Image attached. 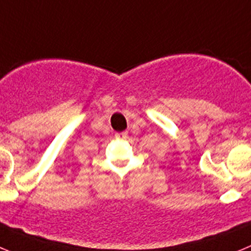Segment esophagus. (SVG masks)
Masks as SVG:
<instances>
[{
	"label": "esophagus",
	"mask_w": 251,
	"mask_h": 251,
	"mask_svg": "<svg viewBox=\"0 0 251 251\" xmlns=\"http://www.w3.org/2000/svg\"><path fill=\"white\" fill-rule=\"evenodd\" d=\"M126 136H127V132H126V131H124V132H118L116 135H115L116 139H125Z\"/></svg>",
	"instance_id": "obj_1"
}]
</instances>
